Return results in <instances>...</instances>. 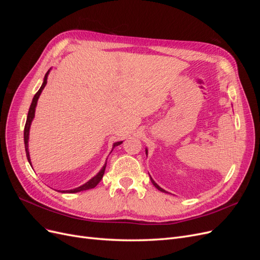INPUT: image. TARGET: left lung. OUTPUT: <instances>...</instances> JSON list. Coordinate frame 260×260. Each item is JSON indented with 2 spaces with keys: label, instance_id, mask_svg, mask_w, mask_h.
<instances>
[{
  "label": "left lung",
  "instance_id": "1",
  "mask_svg": "<svg viewBox=\"0 0 260 260\" xmlns=\"http://www.w3.org/2000/svg\"><path fill=\"white\" fill-rule=\"evenodd\" d=\"M146 154H147V149H146ZM151 181H152V183H153V185H154V186H155V187L157 188V190H159L160 192H164V193H167L166 191H165V190H164V188H161V187H160V186H159L158 184H157V183L155 182V181H154V180H153L152 178H151Z\"/></svg>",
  "mask_w": 260,
  "mask_h": 260
}]
</instances>
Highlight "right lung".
Returning a JSON list of instances; mask_svg holds the SVG:
<instances>
[{"instance_id": "add662e5", "label": "right lung", "mask_w": 260, "mask_h": 260, "mask_svg": "<svg viewBox=\"0 0 260 260\" xmlns=\"http://www.w3.org/2000/svg\"><path fill=\"white\" fill-rule=\"evenodd\" d=\"M49 73L45 74L44 76V80H43V83L41 85V88L39 89V91L35 94L34 96V100H32V103H31L30 105V108H29V112H28V116H27V120H26V124H25V130H23V141H25V148H26V155H27V159L29 161V164L31 165V161H30V155H29V151H28V140H29V130H30V125H31V122H32L34 118H35V112H36V106H37V103H38V100H39V96H40V94L42 92V90L44 89V86L46 85V82H48V76H49ZM122 143V141H120V142H116L114 143L113 145V148L115 146H118L120 145ZM105 168H106V164L103 166V168H102L100 170L99 174L96 176H94L92 179H90L88 182L84 183L83 185L79 186V187H76L74 188V190H67V191H61V193H77V192H81V191H85V190H90V188H93L95 187L100 181L102 180V178H103L104 176V172H105Z\"/></svg>"}]
</instances>
